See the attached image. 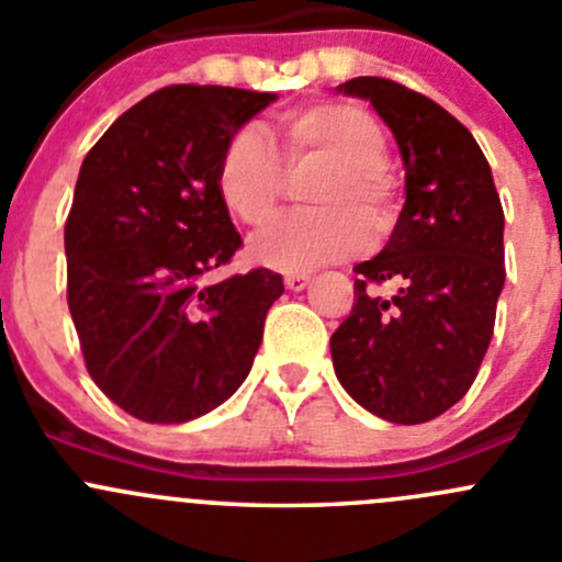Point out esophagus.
<instances>
[{"label":"esophagus","instance_id":"obj_1","mask_svg":"<svg viewBox=\"0 0 562 562\" xmlns=\"http://www.w3.org/2000/svg\"><path fill=\"white\" fill-rule=\"evenodd\" d=\"M284 284L290 292H303L308 284H312V276H286Z\"/></svg>","mask_w":562,"mask_h":562}]
</instances>
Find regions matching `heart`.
Here are the masks:
<instances>
[{"mask_svg":"<svg viewBox=\"0 0 562 562\" xmlns=\"http://www.w3.org/2000/svg\"><path fill=\"white\" fill-rule=\"evenodd\" d=\"M386 135L358 104L323 101L284 112L265 132H234L215 165V190L237 221L259 226L276 210L286 173L312 170L303 184L308 210L286 212L248 243V256L278 272L341 261L383 234L397 210V173L383 157Z\"/></svg>","mask_w":562,"mask_h":562,"instance_id":"b5f03b06","label":"heart"}]
</instances>
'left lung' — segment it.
<instances>
[{
    "instance_id": "left-lung-1",
    "label": "left lung",
    "mask_w": 562,
    "mask_h": 562,
    "mask_svg": "<svg viewBox=\"0 0 562 562\" xmlns=\"http://www.w3.org/2000/svg\"><path fill=\"white\" fill-rule=\"evenodd\" d=\"M339 93L375 106L397 140L405 204L386 248L356 265V303L330 336L334 370L361 408L397 425L450 411L477 378L505 286V215L488 159L445 106L392 79ZM378 283H392L389 299Z\"/></svg>"
}]
</instances>
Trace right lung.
<instances>
[{
    "label": "right lung",
    "mask_w": 562,
    "mask_h": 562,
    "mask_svg": "<svg viewBox=\"0 0 562 562\" xmlns=\"http://www.w3.org/2000/svg\"><path fill=\"white\" fill-rule=\"evenodd\" d=\"M276 93L170 85L85 157L66 223L68 308L95 386L135 419L179 425L226 403L284 292L272 270L217 284L243 237L215 190L234 132Z\"/></svg>",
    "instance_id": "1"
}]
</instances>
